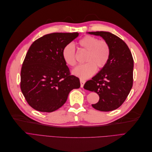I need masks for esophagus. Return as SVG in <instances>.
Masks as SVG:
<instances>
[{"instance_id": "34e87169", "label": "esophagus", "mask_w": 152, "mask_h": 152, "mask_svg": "<svg viewBox=\"0 0 152 152\" xmlns=\"http://www.w3.org/2000/svg\"><path fill=\"white\" fill-rule=\"evenodd\" d=\"M80 87H82V88H83V87L85 84V80L83 79H80Z\"/></svg>"}]
</instances>
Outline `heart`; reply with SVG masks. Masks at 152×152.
Listing matches in <instances>:
<instances>
[{"mask_svg": "<svg viewBox=\"0 0 152 152\" xmlns=\"http://www.w3.org/2000/svg\"><path fill=\"white\" fill-rule=\"evenodd\" d=\"M80 49L85 50L87 53L84 65H79L72 70L73 75L87 79L93 75L97 67L103 68L107 63L110 54L108 44L104 40H99L95 37L87 35L79 41ZM62 57L67 65L73 66L76 64L75 48L72 43L66 44L62 50Z\"/></svg>", "mask_w": 152, "mask_h": 152, "instance_id": "1", "label": "heart"}]
</instances>
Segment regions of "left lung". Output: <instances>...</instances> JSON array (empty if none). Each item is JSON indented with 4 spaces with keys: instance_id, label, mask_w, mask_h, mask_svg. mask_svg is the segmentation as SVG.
Wrapping results in <instances>:
<instances>
[{
    "instance_id": "8db88e82",
    "label": "left lung",
    "mask_w": 152,
    "mask_h": 152,
    "mask_svg": "<svg viewBox=\"0 0 152 152\" xmlns=\"http://www.w3.org/2000/svg\"><path fill=\"white\" fill-rule=\"evenodd\" d=\"M87 34L100 36L110 49L107 63L92 80L86 82L84 88L94 91L99 102L92 107L102 112H109L121 107L129 94L133 83L134 61L127 44L108 31H91Z\"/></svg>"
}]
</instances>
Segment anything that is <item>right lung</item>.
Segmentation results:
<instances>
[{"instance_id": "1", "label": "right lung", "mask_w": 152, "mask_h": 152, "mask_svg": "<svg viewBox=\"0 0 152 152\" xmlns=\"http://www.w3.org/2000/svg\"><path fill=\"white\" fill-rule=\"evenodd\" d=\"M79 33H53L36 40L27 52L21 70V90L27 103L42 112H52L65 103L70 92L80 87L62 57L65 45Z\"/></svg>"}]
</instances>
